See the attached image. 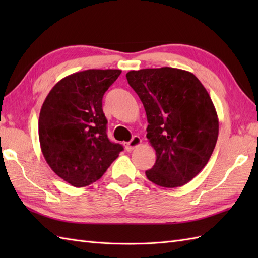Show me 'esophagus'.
Returning a JSON list of instances; mask_svg holds the SVG:
<instances>
[{"instance_id":"34e87169","label":"esophagus","mask_w":258,"mask_h":258,"mask_svg":"<svg viewBox=\"0 0 258 258\" xmlns=\"http://www.w3.org/2000/svg\"><path fill=\"white\" fill-rule=\"evenodd\" d=\"M142 144V140H141V138L140 136H133V139L131 140L127 144H126V146H125V149H126V151L127 152H132L134 149H136V147L138 146H140Z\"/></svg>"}]
</instances>
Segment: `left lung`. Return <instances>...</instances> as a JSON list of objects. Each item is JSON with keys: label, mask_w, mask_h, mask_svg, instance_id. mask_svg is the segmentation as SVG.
<instances>
[{"label": "left lung", "mask_w": 258, "mask_h": 258, "mask_svg": "<svg viewBox=\"0 0 258 258\" xmlns=\"http://www.w3.org/2000/svg\"><path fill=\"white\" fill-rule=\"evenodd\" d=\"M126 79L143 103L146 138L156 152L147 178L167 188L187 184L205 167L218 138L210 94L193 73L179 69L130 71Z\"/></svg>", "instance_id": "1"}]
</instances>
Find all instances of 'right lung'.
Wrapping results in <instances>:
<instances>
[{
  "mask_svg": "<svg viewBox=\"0 0 258 258\" xmlns=\"http://www.w3.org/2000/svg\"><path fill=\"white\" fill-rule=\"evenodd\" d=\"M120 70H86L54 85L43 103L38 139L48 166L75 187L100 179L123 146L106 134L103 95Z\"/></svg>",
  "mask_w": 258,
  "mask_h": 258,
  "instance_id": "obj_1",
  "label": "right lung"
}]
</instances>
